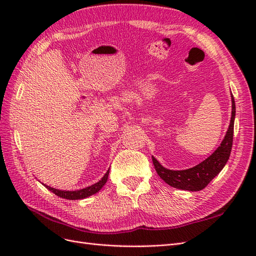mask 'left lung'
I'll use <instances>...</instances> for the list:
<instances>
[{
    "instance_id": "8db88e82",
    "label": "left lung",
    "mask_w": 256,
    "mask_h": 256,
    "mask_svg": "<svg viewBox=\"0 0 256 256\" xmlns=\"http://www.w3.org/2000/svg\"><path fill=\"white\" fill-rule=\"evenodd\" d=\"M230 98L232 116L228 129L218 148L204 161L193 168L180 170V171H174V170H168L159 164V161L154 156H152V164L154 168H156V172L158 173L160 178H162L171 187L188 191H200L204 189L221 172V170L226 166L230 154L232 145H233L234 120L236 114V106L233 94H230Z\"/></svg>"
}]
</instances>
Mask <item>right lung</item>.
Returning a JSON list of instances; mask_svg holds the SVG:
<instances>
[{"label":"right lung","instance_id":"right-lung-1","mask_svg":"<svg viewBox=\"0 0 256 256\" xmlns=\"http://www.w3.org/2000/svg\"><path fill=\"white\" fill-rule=\"evenodd\" d=\"M109 172H110V168L108 170L106 173L104 175V177L100 180L99 182H97L96 184L90 186V187L86 188H83L80 190H74V191H68V190H58L56 188H52L50 186H47L42 184L48 190H50L51 192H53L54 194L60 196V198H67V200H81V198H88L92 194H95L97 193L100 189H102L104 184L108 180V176H109Z\"/></svg>","mask_w":256,"mask_h":256}]
</instances>
